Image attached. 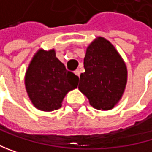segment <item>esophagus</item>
Returning <instances> with one entry per match:
<instances>
[{
  "label": "esophagus",
  "mask_w": 152,
  "mask_h": 152,
  "mask_svg": "<svg viewBox=\"0 0 152 152\" xmlns=\"http://www.w3.org/2000/svg\"><path fill=\"white\" fill-rule=\"evenodd\" d=\"M74 73H75L78 77H80V71H79V70H76V71L74 72Z\"/></svg>",
  "instance_id": "34e87169"
}]
</instances>
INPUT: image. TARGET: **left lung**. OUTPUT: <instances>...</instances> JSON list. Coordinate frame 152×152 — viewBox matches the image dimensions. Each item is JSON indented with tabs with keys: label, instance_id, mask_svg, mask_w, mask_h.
<instances>
[{
	"label": "left lung",
	"instance_id": "left-lung-1",
	"mask_svg": "<svg viewBox=\"0 0 152 152\" xmlns=\"http://www.w3.org/2000/svg\"><path fill=\"white\" fill-rule=\"evenodd\" d=\"M84 69L80 76V91L93 108L112 109L121 98L127 82V68L118 51L109 41L99 37L87 49Z\"/></svg>",
	"mask_w": 152,
	"mask_h": 152
}]
</instances>
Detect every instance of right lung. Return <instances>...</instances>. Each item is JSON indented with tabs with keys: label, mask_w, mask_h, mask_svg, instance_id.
Instances as JSON below:
<instances>
[{
	"label": "right lung",
	"mask_w": 152,
	"mask_h": 152,
	"mask_svg": "<svg viewBox=\"0 0 152 152\" xmlns=\"http://www.w3.org/2000/svg\"><path fill=\"white\" fill-rule=\"evenodd\" d=\"M79 77L67 71L55 56V50H40L31 61L25 86L32 104L41 110L51 111L61 107L63 98L78 86Z\"/></svg>",
	"instance_id": "add662e5"
}]
</instances>
